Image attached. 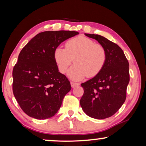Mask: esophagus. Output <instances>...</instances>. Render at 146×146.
<instances>
[{
  "label": "esophagus",
  "instance_id": "esophagus-1",
  "mask_svg": "<svg viewBox=\"0 0 146 146\" xmlns=\"http://www.w3.org/2000/svg\"><path fill=\"white\" fill-rule=\"evenodd\" d=\"M70 84H71V86L72 88H75V87H76V86H78L80 85L79 83L75 82H71Z\"/></svg>",
  "mask_w": 146,
  "mask_h": 146
}]
</instances>
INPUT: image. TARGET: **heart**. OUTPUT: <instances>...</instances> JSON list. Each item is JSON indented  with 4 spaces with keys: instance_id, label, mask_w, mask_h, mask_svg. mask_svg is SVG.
<instances>
[{
    "instance_id": "1",
    "label": "heart",
    "mask_w": 146,
    "mask_h": 146,
    "mask_svg": "<svg viewBox=\"0 0 146 146\" xmlns=\"http://www.w3.org/2000/svg\"><path fill=\"white\" fill-rule=\"evenodd\" d=\"M54 57L62 73H65L73 59L74 64L68 75L73 80H80L88 76H96L104 66L106 50L102 45L83 36L71 38L65 44V48H56Z\"/></svg>"
}]
</instances>
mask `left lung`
Here are the masks:
<instances>
[{
	"label": "left lung",
	"instance_id": "8db88e82",
	"mask_svg": "<svg viewBox=\"0 0 146 146\" xmlns=\"http://www.w3.org/2000/svg\"><path fill=\"white\" fill-rule=\"evenodd\" d=\"M98 42L106 50V62L98 74L81 84L84 94L80 99L83 111L95 119L111 117L120 108L126 98L129 82V63L116 44L94 34H85Z\"/></svg>",
	"mask_w": 146,
	"mask_h": 146
}]
</instances>
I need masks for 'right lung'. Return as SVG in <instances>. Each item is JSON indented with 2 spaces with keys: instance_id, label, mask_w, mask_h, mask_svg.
I'll use <instances>...</instances> for the list:
<instances>
[{
  "instance_id": "1",
  "label": "right lung",
  "mask_w": 146,
  "mask_h": 146,
  "mask_svg": "<svg viewBox=\"0 0 146 146\" xmlns=\"http://www.w3.org/2000/svg\"><path fill=\"white\" fill-rule=\"evenodd\" d=\"M70 31L38 34L22 49L13 70V91L24 112L38 119L54 115L70 83L58 72L54 53L66 40L78 35Z\"/></svg>"
}]
</instances>
